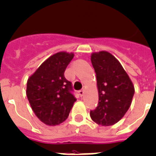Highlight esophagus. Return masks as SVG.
<instances>
[{"instance_id": "34e87169", "label": "esophagus", "mask_w": 156, "mask_h": 156, "mask_svg": "<svg viewBox=\"0 0 156 156\" xmlns=\"http://www.w3.org/2000/svg\"><path fill=\"white\" fill-rule=\"evenodd\" d=\"M84 89H85V87H83V88L80 91H79V94L81 96H83V94H84Z\"/></svg>"}]
</instances>
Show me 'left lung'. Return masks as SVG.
Masks as SVG:
<instances>
[{
	"label": "left lung",
	"instance_id": "1",
	"mask_svg": "<svg viewBox=\"0 0 156 156\" xmlns=\"http://www.w3.org/2000/svg\"><path fill=\"white\" fill-rule=\"evenodd\" d=\"M91 61L96 74L99 104L90 112V116L99 125L112 126L129 109L135 87L121 64L110 52H92Z\"/></svg>",
	"mask_w": 156,
	"mask_h": 156
}]
</instances>
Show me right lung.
I'll list each match as a JSON object with an SVG mask.
<instances>
[{"instance_id":"1","label":"right lung","mask_w":156,"mask_h":156,"mask_svg":"<svg viewBox=\"0 0 156 156\" xmlns=\"http://www.w3.org/2000/svg\"><path fill=\"white\" fill-rule=\"evenodd\" d=\"M74 53L59 52L44 60L27 81L26 95L37 118L46 125L56 126L69 117L76 101L72 83L64 71Z\"/></svg>"}]
</instances>
